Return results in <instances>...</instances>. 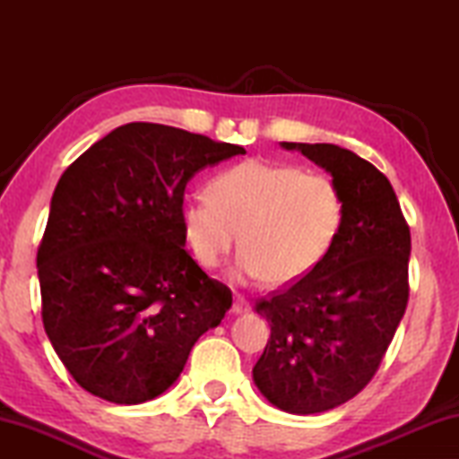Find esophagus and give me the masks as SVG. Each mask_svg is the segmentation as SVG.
Returning a JSON list of instances; mask_svg holds the SVG:
<instances>
[{
	"label": "esophagus",
	"instance_id": "34e87169",
	"mask_svg": "<svg viewBox=\"0 0 459 459\" xmlns=\"http://www.w3.org/2000/svg\"><path fill=\"white\" fill-rule=\"evenodd\" d=\"M251 307V304H248V299L245 298V295H235V304H232V312L235 314H243L247 312V309Z\"/></svg>",
	"mask_w": 459,
	"mask_h": 459
}]
</instances>
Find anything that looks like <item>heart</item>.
Returning a JSON list of instances; mask_svg holds the SVG:
<instances>
[{
    "mask_svg": "<svg viewBox=\"0 0 459 459\" xmlns=\"http://www.w3.org/2000/svg\"><path fill=\"white\" fill-rule=\"evenodd\" d=\"M208 200H188L180 224L202 267L214 269L235 245L238 277L291 285L322 265L340 237L346 204L328 174L247 160L216 174Z\"/></svg>",
    "mask_w": 459,
    "mask_h": 459,
    "instance_id": "1",
    "label": "heart"
}]
</instances>
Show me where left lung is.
<instances>
[{"label": "left lung", "mask_w": 459, "mask_h": 459, "mask_svg": "<svg viewBox=\"0 0 459 459\" xmlns=\"http://www.w3.org/2000/svg\"><path fill=\"white\" fill-rule=\"evenodd\" d=\"M332 174L340 237L316 271L257 304L271 338L253 367L263 397L293 415L356 397L378 370L409 301L411 232L383 172L332 143H281Z\"/></svg>", "instance_id": "1"}]
</instances>
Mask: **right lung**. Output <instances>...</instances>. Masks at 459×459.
Wrapping results in <instances>:
<instances>
[{
  "label": "right lung",
  "instance_id": "right-lung-1",
  "mask_svg": "<svg viewBox=\"0 0 459 459\" xmlns=\"http://www.w3.org/2000/svg\"><path fill=\"white\" fill-rule=\"evenodd\" d=\"M245 147L127 123L60 176L38 247L42 322L84 391L137 405L176 383L194 342L232 306L186 251L184 190Z\"/></svg>",
  "mask_w": 459,
  "mask_h": 459
}]
</instances>
